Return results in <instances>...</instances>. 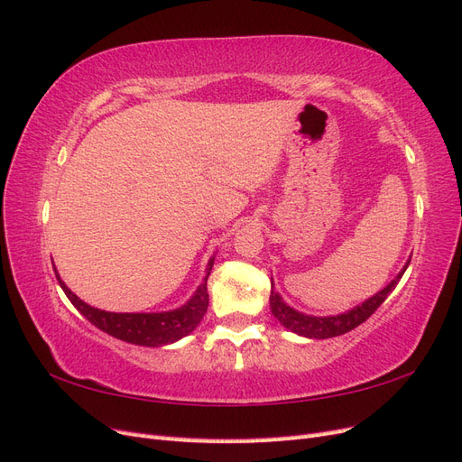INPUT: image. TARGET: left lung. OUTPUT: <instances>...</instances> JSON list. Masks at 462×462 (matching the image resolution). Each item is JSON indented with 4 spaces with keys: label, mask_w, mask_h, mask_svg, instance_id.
<instances>
[{
    "label": "left lung",
    "mask_w": 462,
    "mask_h": 462,
    "mask_svg": "<svg viewBox=\"0 0 462 462\" xmlns=\"http://www.w3.org/2000/svg\"><path fill=\"white\" fill-rule=\"evenodd\" d=\"M407 270V265H404ZM404 270L397 275V279H393L383 291L375 292L372 299H368L365 304L356 306L351 312L341 314V316H329V318H316V316H306L300 314L297 310H292L291 306H287L282 297L277 295L273 291V283H272V295H270V306H272V314L282 321V324L295 331L299 335H304V337L310 339H329V337H337V335L348 333L351 329L358 328L362 321H366L377 309H380L382 302L389 297V292L393 291L399 283V279L402 277Z\"/></svg>",
    "instance_id": "1"
}]
</instances>
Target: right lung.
<instances>
[{
    "mask_svg": "<svg viewBox=\"0 0 462 462\" xmlns=\"http://www.w3.org/2000/svg\"><path fill=\"white\" fill-rule=\"evenodd\" d=\"M214 258L208 263V273L204 277V283L194 292V297L180 309L173 312H162V314H116V312H104L82 302L77 295L67 289V285L61 282L58 275V282L61 289L65 291L67 299L73 302L75 309L85 316L90 324H94L97 329L106 331L111 337H117L121 341H127L133 345L143 346H160L173 343L180 337H185L194 328L200 324L208 310V289L206 282L208 275L212 272Z\"/></svg>",
    "mask_w": 462,
    "mask_h": 462,
    "instance_id": "right-lung-1",
    "label": "right lung"
}]
</instances>
